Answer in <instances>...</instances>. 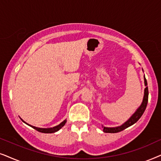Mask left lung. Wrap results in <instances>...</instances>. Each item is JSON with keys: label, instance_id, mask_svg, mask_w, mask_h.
<instances>
[{"label": "left lung", "instance_id": "8db88e82", "mask_svg": "<svg viewBox=\"0 0 161 161\" xmlns=\"http://www.w3.org/2000/svg\"><path fill=\"white\" fill-rule=\"evenodd\" d=\"M143 77H144L145 86H147V79L145 78V76ZM148 96H149V91H148V87H147L144 89V95H143L142 103H141V105L139 106L138 108L136 110V112L132 115V116L130 117L127 121H125L123 124H121V126H119V127H106L102 125L103 131L104 132H108V133H116V132H121L122 130H125L126 128L129 127L130 126H132V124L136 123V122L139 120V119L142 116L143 113H144L146 108H147V103H148Z\"/></svg>", "mask_w": 161, "mask_h": 161}]
</instances>
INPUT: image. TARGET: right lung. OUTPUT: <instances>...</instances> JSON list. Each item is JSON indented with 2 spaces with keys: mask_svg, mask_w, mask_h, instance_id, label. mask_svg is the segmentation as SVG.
Returning <instances> with one entry per match:
<instances>
[{
  "mask_svg": "<svg viewBox=\"0 0 161 161\" xmlns=\"http://www.w3.org/2000/svg\"><path fill=\"white\" fill-rule=\"evenodd\" d=\"M21 120H22V121H23V122H24L25 124H28V125H29V126H30V127H31L32 128H34V130H37L38 132H42V133H53V132H57V131H58V130H60L61 128L63 127L64 125H65V123H66V121H67V120H66V119L64 120V121H63V122H61V123L59 124V125L55 126V127H51V128H40V127H34V126H32V125H30V124H27L26 122H25L24 121H23V119H21Z\"/></svg>",
  "mask_w": 161,
  "mask_h": 161,
  "instance_id": "obj_1",
  "label": "right lung"
}]
</instances>
